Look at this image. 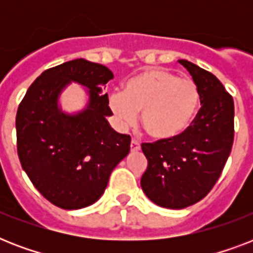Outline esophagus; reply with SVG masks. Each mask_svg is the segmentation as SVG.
I'll list each match as a JSON object with an SVG mask.
<instances>
[{
    "label": "esophagus",
    "mask_w": 253,
    "mask_h": 253,
    "mask_svg": "<svg viewBox=\"0 0 253 253\" xmlns=\"http://www.w3.org/2000/svg\"><path fill=\"white\" fill-rule=\"evenodd\" d=\"M130 148L132 152H136V151L140 150V143H139L138 140L132 139V142H131V144H130Z\"/></svg>",
    "instance_id": "1"
}]
</instances>
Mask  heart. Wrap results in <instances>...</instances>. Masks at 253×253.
<instances>
[{
	"instance_id": "1",
	"label": "heart",
	"mask_w": 253,
	"mask_h": 253,
	"mask_svg": "<svg viewBox=\"0 0 253 253\" xmlns=\"http://www.w3.org/2000/svg\"><path fill=\"white\" fill-rule=\"evenodd\" d=\"M201 103L200 87L192 79H180L163 68L147 69L130 79L123 93L110 95L117 123L127 127L142 111V125L155 140H169L184 132Z\"/></svg>"
}]
</instances>
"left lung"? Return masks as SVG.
I'll use <instances>...</instances> for the list:
<instances>
[{"instance_id":"left-lung-1","label":"left lung","mask_w":253,"mask_h":253,"mask_svg":"<svg viewBox=\"0 0 253 253\" xmlns=\"http://www.w3.org/2000/svg\"><path fill=\"white\" fill-rule=\"evenodd\" d=\"M200 87L201 109L177 138L143 143L148 166L140 185L162 208L184 209L208 196L220 177L234 143V99L212 73L178 60Z\"/></svg>"}]
</instances>
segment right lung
<instances>
[{"label": "right lung", "instance_id": "1", "mask_svg": "<svg viewBox=\"0 0 253 253\" xmlns=\"http://www.w3.org/2000/svg\"><path fill=\"white\" fill-rule=\"evenodd\" d=\"M113 79L105 65L76 59L45 69L26 91L15 117L17 151L22 168L51 204L76 210L102 196L113 169L130 152L131 136L115 132L102 87ZM69 81L91 89L89 107L65 116L57 95Z\"/></svg>", "mask_w": 253, "mask_h": 253}]
</instances>
